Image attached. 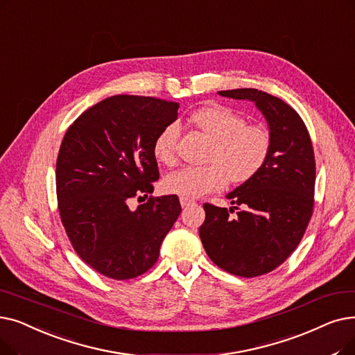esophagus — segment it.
<instances>
[{"label":"esophagus","mask_w":355,"mask_h":355,"mask_svg":"<svg viewBox=\"0 0 355 355\" xmlns=\"http://www.w3.org/2000/svg\"><path fill=\"white\" fill-rule=\"evenodd\" d=\"M180 203H181V206H182V207H187V206H190V205H193V203H194V200H191V198H186V197H181V198H180Z\"/></svg>","instance_id":"esophagus-1"}]
</instances>
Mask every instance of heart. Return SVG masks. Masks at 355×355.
<instances>
[{"label": "heart", "instance_id": "1", "mask_svg": "<svg viewBox=\"0 0 355 355\" xmlns=\"http://www.w3.org/2000/svg\"><path fill=\"white\" fill-rule=\"evenodd\" d=\"M193 125L211 139L205 166H186L168 174L162 187L168 194L197 198L223 190L229 178L235 184L248 182L266 166L271 153V135L261 125L246 123V119L222 104L200 107L190 116ZM180 128L168 123L152 144V155L164 165L177 159Z\"/></svg>", "mask_w": 355, "mask_h": 355}]
</instances>
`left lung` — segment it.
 <instances>
[{"instance_id":"1","label":"left lung","mask_w":355,"mask_h":355,"mask_svg":"<svg viewBox=\"0 0 355 355\" xmlns=\"http://www.w3.org/2000/svg\"><path fill=\"white\" fill-rule=\"evenodd\" d=\"M251 100L271 135L270 158L255 178L227 194L229 210L205 203L198 234L213 263L239 277H258L282 266L300 243L313 214L316 164L309 132L287 103L255 88L219 91ZM237 210L232 218L230 212Z\"/></svg>"}]
</instances>
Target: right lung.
Wrapping results in <instances>:
<instances>
[{
  "label": "right lung",
  "mask_w": 355,
  "mask_h": 355,
  "mask_svg": "<svg viewBox=\"0 0 355 355\" xmlns=\"http://www.w3.org/2000/svg\"><path fill=\"white\" fill-rule=\"evenodd\" d=\"M178 103L113 96L68 128L56 159L60 220L80 258L113 280L146 272L181 213L175 194L152 197L136 211L130 198L153 191L159 178L152 144L177 119Z\"/></svg>",
  "instance_id": "obj_1"
}]
</instances>
